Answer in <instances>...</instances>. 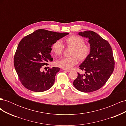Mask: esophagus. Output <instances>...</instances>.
Segmentation results:
<instances>
[{
    "label": "esophagus",
    "instance_id": "obj_1",
    "mask_svg": "<svg viewBox=\"0 0 126 126\" xmlns=\"http://www.w3.org/2000/svg\"><path fill=\"white\" fill-rule=\"evenodd\" d=\"M63 70L64 71L67 72H70L71 71V70H67V69H63Z\"/></svg>",
    "mask_w": 126,
    "mask_h": 126
}]
</instances>
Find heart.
Listing matches in <instances>:
<instances>
[{
	"label": "heart",
	"instance_id": "b5f03b06",
	"mask_svg": "<svg viewBox=\"0 0 126 126\" xmlns=\"http://www.w3.org/2000/svg\"><path fill=\"white\" fill-rule=\"evenodd\" d=\"M65 43L68 46L73 47L71 50L70 57H66L56 62V65L64 69H71L78 63V58L80 61L85 60L88 57L90 48L88 45L85 44V40L81 37L72 35L67 37ZM64 45L60 40L55 41L51 47L52 51L56 55L62 54Z\"/></svg>",
	"mask_w": 126,
	"mask_h": 126
}]
</instances>
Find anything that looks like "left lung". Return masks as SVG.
<instances>
[{"instance_id": "8db88e82", "label": "left lung", "mask_w": 126, "mask_h": 126, "mask_svg": "<svg viewBox=\"0 0 126 126\" xmlns=\"http://www.w3.org/2000/svg\"><path fill=\"white\" fill-rule=\"evenodd\" d=\"M78 34L89 39L90 52L79 66L85 74L78 73L73 85L81 92H93L104 86L113 71L115 60L112 48L107 41L95 32L87 30Z\"/></svg>"}]
</instances>
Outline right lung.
I'll use <instances>...</instances> for the list:
<instances>
[{"label": "right lung", "instance_id": "add662e5", "mask_svg": "<svg viewBox=\"0 0 126 126\" xmlns=\"http://www.w3.org/2000/svg\"><path fill=\"white\" fill-rule=\"evenodd\" d=\"M38 29L22 38L14 56V66L21 83L30 90L43 92L49 89L60 68L52 67L41 71L44 65L52 62L50 52L54 42L68 35Z\"/></svg>", "mask_w": 126, "mask_h": 126}]
</instances>
